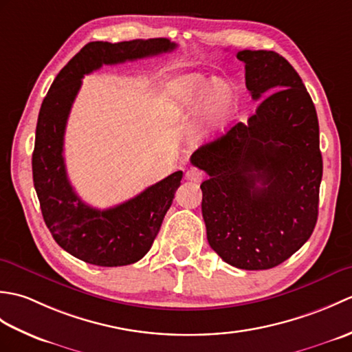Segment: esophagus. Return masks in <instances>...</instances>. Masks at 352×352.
I'll return each mask as SVG.
<instances>
[{"label": "esophagus", "instance_id": "34e87169", "mask_svg": "<svg viewBox=\"0 0 352 352\" xmlns=\"http://www.w3.org/2000/svg\"><path fill=\"white\" fill-rule=\"evenodd\" d=\"M204 178V172L199 170L197 168H190L188 172H186V180L189 182H195V183H201Z\"/></svg>", "mask_w": 352, "mask_h": 352}]
</instances>
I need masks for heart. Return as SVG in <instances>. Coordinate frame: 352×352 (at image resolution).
Here are the masks:
<instances>
[{
    "instance_id": "1",
    "label": "heart",
    "mask_w": 352,
    "mask_h": 352,
    "mask_svg": "<svg viewBox=\"0 0 352 352\" xmlns=\"http://www.w3.org/2000/svg\"><path fill=\"white\" fill-rule=\"evenodd\" d=\"M162 109L170 125L197 122L212 115L214 121L223 122L233 113L234 92L227 81L188 74L168 83Z\"/></svg>"
}]
</instances>
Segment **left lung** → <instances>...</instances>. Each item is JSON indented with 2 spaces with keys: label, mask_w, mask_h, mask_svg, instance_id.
<instances>
[{
  "label": "left lung",
  "mask_w": 352,
  "mask_h": 352,
  "mask_svg": "<svg viewBox=\"0 0 352 352\" xmlns=\"http://www.w3.org/2000/svg\"><path fill=\"white\" fill-rule=\"evenodd\" d=\"M245 83L260 102L248 122L192 154L206 170L207 241L226 263L278 266L309 241L318 221L322 155L315 104L301 77L275 51L237 52Z\"/></svg>",
  "instance_id": "left-lung-1"
}]
</instances>
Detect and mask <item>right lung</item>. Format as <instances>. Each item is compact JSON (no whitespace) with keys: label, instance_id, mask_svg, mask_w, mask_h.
<instances>
[{"label":"right lung","instance_id":"obj_1","mask_svg":"<svg viewBox=\"0 0 352 352\" xmlns=\"http://www.w3.org/2000/svg\"><path fill=\"white\" fill-rule=\"evenodd\" d=\"M168 39L91 42L57 74L41 106L32 159L34 189L43 221L62 248L86 263L125 266L151 248L169 210L183 172L177 170L125 203L100 210L72 189L63 159V138L74 100L85 74L102 65L151 57L175 50Z\"/></svg>","mask_w":352,"mask_h":352}]
</instances>
